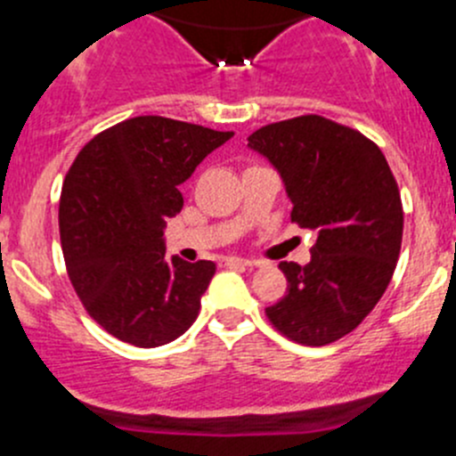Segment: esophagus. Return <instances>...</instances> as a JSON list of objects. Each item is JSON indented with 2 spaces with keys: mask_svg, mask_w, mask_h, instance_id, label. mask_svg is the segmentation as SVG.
Segmentation results:
<instances>
[{
  "mask_svg": "<svg viewBox=\"0 0 456 456\" xmlns=\"http://www.w3.org/2000/svg\"><path fill=\"white\" fill-rule=\"evenodd\" d=\"M224 265H232V267H254V260H247V258H227Z\"/></svg>",
  "mask_w": 456,
  "mask_h": 456,
  "instance_id": "34e87169",
  "label": "esophagus"
}]
</instances>
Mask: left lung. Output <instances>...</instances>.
Returning <instances> with one entry per match:
<instances>
[{
  "label": "left lung",
  "instance_id": "obj_1",
  "mask_svg": "<svg viewBox=\"0 0 456 456\" xmlns=\"http://www.w3.org/2000/svg\"><path fill=\"white\" fill-rule=\"evenodd\" d=\"M247 140L281 174L291 223L316 233L305 267L278 265L287 291L265 314L294 343L330 346L356 330L390 285L403 238L399 184L372 140L322 116L273 122Z\"/></svg>",
  "mask_w": 456,
  "mask_h": 456
}]
</instances>
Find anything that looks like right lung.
<instances>
[{"instance_id": "right-lung-1", "label": "right lung", "mask_w": 456, "mask_h": 456, "mask_svg": "<svg viewBox=\"0 0 456 456\" xmlns=\"http://www.w3.org/2000/svg\"><path fill=\"white\" fill-rule=\"evenodd\" d=\"M233 131L140 116L84 144L64 178L60 238L88 316L135 347L191 327L216 265L165 256L162 229L180 214L183 184Z\"/></svg>"}]
</instances>
